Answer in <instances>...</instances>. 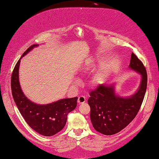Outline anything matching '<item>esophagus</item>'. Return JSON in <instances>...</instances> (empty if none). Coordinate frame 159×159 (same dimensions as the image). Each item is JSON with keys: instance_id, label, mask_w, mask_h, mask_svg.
I'll return each instance as SVG.
<instances>
[{"instance_id": "1", "label": "esophagus", "mask_w": 159, "mask_h": 159, "mask_svg": "<svg viewBox=\"0 0 159 159\" xmlns=\"http://www.w3.org/2000/svg\"><path fill=\"white\" fill-rule=\"evenodd\" d=\"M85 98L84 97V96H83V95L80 96V97L78 98V103L79 104H81V103H85Z\"/></svg>"}]
</instances>
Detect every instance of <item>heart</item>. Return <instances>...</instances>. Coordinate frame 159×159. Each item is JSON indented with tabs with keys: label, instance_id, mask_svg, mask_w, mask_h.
<instances>
[{
	"label": "heart",
	"instance_id": "obj_1",
	"mask_svg": "<svg viewBox=\"0 0 159 159\" xmlns=\"http://www.w3.org/2000/svg\"><path fill=\"white\" fill-rule=\"evenodd\" d=\"M98 61V59L96 58H91L90 59L87 64H85L82 68H81V74H85L86 72H88V70H89V69L91 68V66L94 63V62H96ZM101 80H102V74L98 75L97 76L94 77V78L91 80V84L93 87H98V86L101 83Z\"/></svg>",
	"mask_w": 159,
	"mask_h": 159
}]
</instances>
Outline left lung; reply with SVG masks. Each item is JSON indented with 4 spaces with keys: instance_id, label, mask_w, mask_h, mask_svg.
Returning <instances> with one entry per match:
<instances>
[{
    "instance_id": "1",
    "label": "left lung",
    "mask_w": 159,
    "mask_h": 159,
    "mask_svg": "<svg viewBox=\"0 0 159 159\" xmlns=\"http://www.w3.org/2000/svg\"><path fill=\"white\" fill-rule=\"evenodd\" d=\"M129 68L141 75L140 84L133 94L121 97L116 93L115 84H102L90 92L88 102L90 119L96 131L105 135L121 131L135 117L145 97L147 74L141 60L131 54Z\"/></svg>"
}]
</instances>
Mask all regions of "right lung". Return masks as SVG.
I'll use <instances>...</instances> for the list:
<instances>
[{
	"label": "right lung",
	"instance_id": "right-lung-1",
	"mask_svg": "<svg viewBox=\"0 0 159 159\" xmlns=\"http://www.w3.org/2000/svg\"><path fill=\"white\" fill-rule=\"evenodd\" d=\"M38 46H31L18 61L11 77V89L14 102L28 125L42 135L50 137L65 127L67 115L77 106L78 97L61 99L51 103L41 105L32 102L23 93L19 81L20 60Z\"/></svg>",
	"mask_w": 159,
	"mask_h": 159
}]
</instances>
